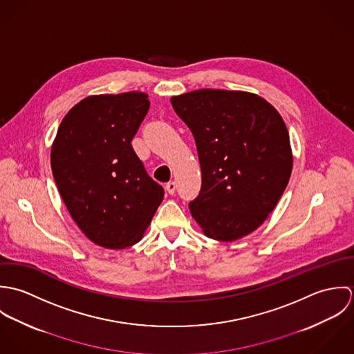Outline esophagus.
Instances as JSON below:
<instances>
[{"label": "esophagus", "mask_w": 354, "mask_h": 354, "mask_svg": "<svg viewBox=\"0 0 354 354\" xmlns=\"http://www.w3.org/2000/svg\"><path fill=\"white\" fill-rule=\"evenodd\" d=\"M166 191L169 192V195H174V192H176V188H177V185H176V183L174 181H170V183H167L166 184Z\"/></svg>", "instance_id": "1"}]
</instances>
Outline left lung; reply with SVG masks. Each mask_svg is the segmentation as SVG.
<instances>
[{"label": "left lung", "mask_w": 354, "mask_h": 354, "mask_svg": "<svg viewBox=\"0 0 354 354\" xmlns=\"http://www.w3.org/2000/svg\"><path fill=\"white\" fill-rule=\"evenodd\" d=\"M171 104L198 149L202 188L189 209L203 233L225 243L252 233L275 208L292 174L282 117L245 91L196 90L173 97Z\"/></svg>", "instance_id": "left-lung-1"}]
</instances>
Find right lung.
I'll return each instance as SVG.
<instances>
[{"instance_id": "1", "label": "right lung", "mask_w": 354, "mask_h": 354, "mask_svg": "<svg viewBox=\"0 0 354 354\" xmlns=\"http://www.w3.org/2000/svg\"><path fill=\"white\" fill-rule=\"evenodd\" d=\"M149 109V95L138 91L87 97L64 117L51 146L62 201L86 237L103 248L139 243L163 199L131 145Z\"/></svg>"}]
</instances>
